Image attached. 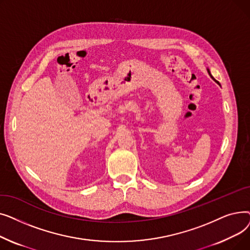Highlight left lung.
<instances>
[{
    "mask_svg": "<svg viewBox=\"0 0 250 250\" xmlns=\"http://www.w3.org/2000/svg\"><path fill=\"white\" fill-rule=\"evenodd\" d=\"M207 70H208V75H209V76H211V78H213V79H214V77H213V76L211 75V73H209V70H208V69H207ZM214 80H215V79H214ZM215 81H216V80H215Z\"/></svg>",
    "mask_w": 250,
    "mask_h": 250,
    "instance_id": "obj_1",
    "label": "left lung"
}]
</instances>
